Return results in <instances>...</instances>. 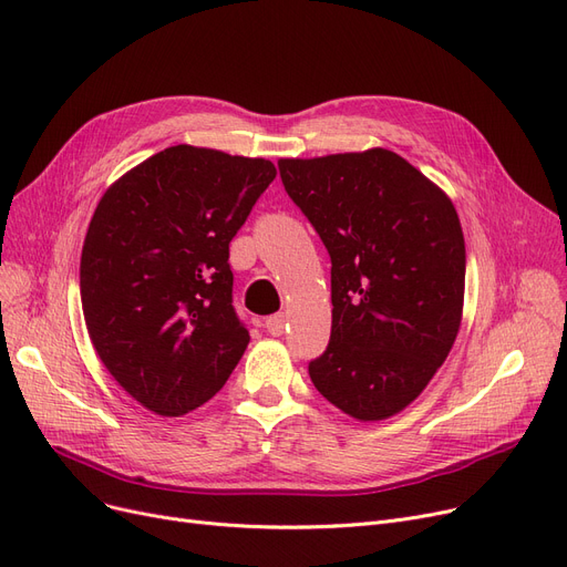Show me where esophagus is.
I'll use <instances>...</instances> for the list:
<instances>
[{"label": "esophagus", "instance_id": "1", "mask_svg": "<svg viewBox=\"0 0 567 567\" xmlns=\"http://www.w3.org/2000/svg\"><path fill=\"white\" fill-rule=\"evenodd\" d=\"M285 329H287V315L285 312H278V315L266 319V331L271 333V336L278 338V336L285 333Z\"/></svg>", "mask_w": 567, "mask_h": 567}]
</instances>
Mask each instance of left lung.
<instances>
[{"instance_id": "left-lung-1", "label": "left lung", "mask_w": 567, "mask_h": 567, "mask_svg": "<svg viewBox=\"0 0 567 567\" xmlns=\"http://www.w3.org/2000/svg\"><path fill=\"white\" fill-rule=\"evenodd\" d=\"M287 195L331 255V342L308 372L355 421L419 398L455 344L466 250L451 197L389 148L280 158Z\"/></svg>"}]
</instances>
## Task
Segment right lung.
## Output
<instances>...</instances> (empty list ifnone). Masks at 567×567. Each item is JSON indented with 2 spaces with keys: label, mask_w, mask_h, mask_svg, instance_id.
Wrapping results in <instances>:
<instances>
[{
  "label": "right lung",
  "mask_w": 567,
  "mask_h": 567,
  "mask_svg": "<svg viewBox=\"0 0 567 567\" xmlns=\"http://www.w3.org/2000/svg\"><path fill=\"white\" fill-rule=\"evenodd\" d=\"M264 158L176 144L105 190L80 259L89 338L142 406L212 400L250 342L231 306L229 241L276 178Z\"/></svg>",
  "instance_id": "1"
}]
</instances>
